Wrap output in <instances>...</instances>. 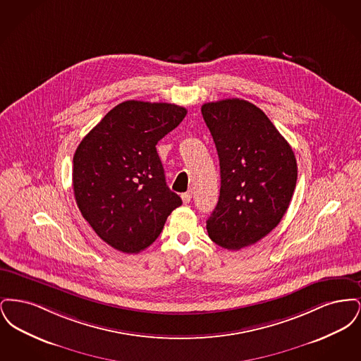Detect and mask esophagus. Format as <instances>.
<instances>
[{
  "mask_svg": "<svg viewBox=\"0 0 361 361\" xmlns=\"http://www.w3.org/2000/svg\"><path fill=\"white\" fill-rule=\"evenodd\" d=\"M181 199H183V203H184V204H188L189 202L192 200V192L188 190V192L183 193V195H181Z\"/></svg>",
  "mask_w": 361,
  "mask_h": 361,
  "instance_id": "obj_1",
  "label": "esophagus"
}]
</instances>
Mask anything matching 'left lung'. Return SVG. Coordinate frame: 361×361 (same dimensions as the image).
I'll return each mask as SVG.
<instances>
[{"instance_id": "8db88e82", "label": "left lung", "mask_w": 361, "mask_h": 361, "mask_svg": "<svg viewBox=\"0 0 361 361\" xmlns=\"http://www.w3.org/2000/svg\"><path fill=\"white\" fill-rule=\"evenodd\" d=\"M221 165L209 238L238 250L269 234L290 206L298 166L288 142L255 104L226 99L202 106Z\"/></svg>"}]
</instances>
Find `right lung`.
Listing matches in <instances>:
<instances>
[{
	"label": "right lung",
	"instance_id": "1",
	"mask_svg": "<svg viewBox=\"0 0 361 361\" xmlns=\"http://www.w3.org/2000/svg\"><path fill=\"white\" fill-rule=\"evenodd\" d=\"M185 115L176 104L128 100L112 108L78 145L73 158L77 206L114 249L145 250L183 204L166 185L155 145Z\"/></svg>",
	"mask_w": 361,
	"mask_h": 361
}]
</instances>
